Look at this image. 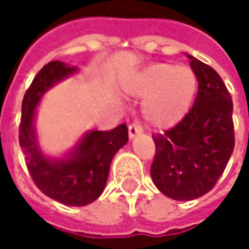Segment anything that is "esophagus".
Segmentation results:
<instances>
[{
    "mask_svg": "<svg viewBox=\"0 0 249 249\" xmlns=\"http://www.w3.org/2000/svg\"><path fill=\"white\" fill-rule=\"evenodd\" d=\"M140 133H142V126H140L139 123H132L129 126V138L130 139H133L135 136H138Z\"/></svg>",
    "mask_w": 249,
    "mask_h": 249,
    "instance_id": "34e87169",
    "label": "esophagus"
}]
</instances>
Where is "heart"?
Listing matches in <instances>:
<instances>
[{
  "mask_svg": "<svg viewBox=\"0 0 249 249\" xmlns=\"http://www.w3.org/2000/svg\"><path fill=\"white\" fill-rule=\"evenodd\" d=\"M127 91L144 100L143 119L156 130L176 126L191 110L198 91V77L189 66L156 63L130 78Z\"/></svg>",
  "mask_w": 249,
  "mask_h": 249,
  "instance_id": "b5f03b06",
  "label": "heart"
}]
</instances>
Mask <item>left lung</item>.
Segmentation results:
<instances>
[{"mask_svg":"<svg viewBox=\"0 0 249 249\" xmlns=\"http://www.w3.org/2000/svg\"><path fill=\"white\" fill-rule=\"evenodd\" d=\"M188 57L198 77L195 103L182 122L152 136L156 146L152 180L175 201H192L208 194L225 171L235 146L228 89L211 66Z\"/></svg>","mask_w":249,"mask_h":249,"instance_id":"1","label":"left lung"}]
</instances>
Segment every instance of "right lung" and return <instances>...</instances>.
I'll return each instance as SVG.
<instances>
[{"mask_svg": "<svg viewBox=\"0 0 249 249\" xmlns=\"http://www.w3.org/2000/svg\"><path fill=\"white\" fill-rule=\"evenodd\" d=\"M76 71L63 61H50L37 73L22 99L19 146L34 183L44 195L69 206H84L105 191L111 159L127 143L129 133L126 124L107 132L90 130L63 159L47 158L41 152L34 129L36 107L48 89Z\"/></svg>", "mask_w": 249, "mask_h": 249, "instance_id": "1", "label": "right lung"}]
</instances>
